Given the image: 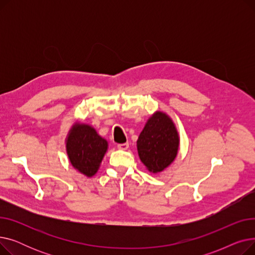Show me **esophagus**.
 Wrapping results in <instances>:
<instances>
[{
  "label": "esophagus",
  "instance_id": "34e87169",
  "mask_svg": "<svg viewBox=\"0 0 255 255\" xmlns=\"http://www.w3.org/2000/svg\"><path fill=\"white\" fill-rule=\"evenodd\" d=\"M117 146H118V149H120V150H127L129 148V143L128 142L119 143Z\"/></svg>",
  "mask_w": 255,
  "mask_h": 255
}]
</instances>
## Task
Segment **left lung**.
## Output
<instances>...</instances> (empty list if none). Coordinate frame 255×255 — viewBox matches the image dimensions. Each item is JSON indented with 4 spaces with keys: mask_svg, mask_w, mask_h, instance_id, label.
I'll use <instances>...</instances> for the list:
<instances>
[{
    "mask_svg": "<svg viewBox=\"0 0 255 255\" xmlns=\"http://www.w3.org/2000/svg\"><path fill=\"white\" fill-rule=\"evenodd\" d=\"M179 135L171 120L163 113L154 114L137 139V151L141 162L150 171L159 172L176 158Z\"/></svg>",
    "mask_w": 255,
    "mask_h": 255,
    "instance_id": "left-lung-1",
    "label": "left lung"
}]
</instances>
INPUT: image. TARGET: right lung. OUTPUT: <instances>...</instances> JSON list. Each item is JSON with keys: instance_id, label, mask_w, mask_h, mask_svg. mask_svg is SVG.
<instances>
[{"instance_id": "1", "label": "right lung", "mask_w": 255, "mask_h": 255, "mask_svg": "<svg viewBox=\"0 0 255 255\" xmlns=\"http://www.w3.org/2000/svg\"><path fill=\"white\" fill-rule=\"evenodd\" d=\"M66 148L71 164L84 175L92 177L99 168L107 141L91 126L75 124L67 138Z\"/></svg>"}]
</instances>
